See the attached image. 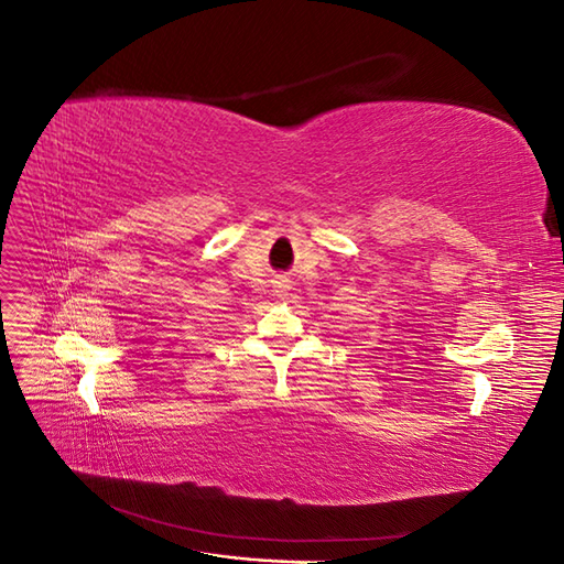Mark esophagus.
<instances>
[{"mask_svg":"<svg viewBox=\"0 0 564 564\" xmlns=\"http://www.w3.org/2000/svg\"><path fill=\"white\" fill-rule=\"evenodd\" d=\"M272 292H275L278 296H286L289 282H286V280H275V282H272Z\"/></svg>","mask_w":564,"mask_h":564,"instance_id":"34e87169","label":"esophagus"}]
</instances>
